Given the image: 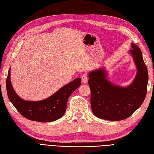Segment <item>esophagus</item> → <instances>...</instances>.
<instances>
[{
	"label": "esophagus",
	"instance_id": "esophagus-1",
	"mask_svg": "<svg viewBox=\"0 0 154 154\" xmlns=\"http://www.w3.org/2000/svg\"><path fill=\"white\" fill-rule=\"evenodd\" d=\"M82 81L83 83H86L88 81V76L87 74H83L82 76Z\"/></svg>",
	"mask_w": 154,
	"mask_h": 154
}]
</instances>
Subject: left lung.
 I'll list each match as a JSON object with an SVG mask.
<instances>
[{
	"instance_id": "8db88e82",
	"label": "left lung",
	"mask_w": 154,
	"mask_h": 154,
	"mask_svg": "<svg viewBox=\"0 0 154 154\" xmlns=\"http://www.w3.org/2000/svg\"><path fill=\"white\" fill-rule=\"evenodd\" d=\"M132 56L137 74L131 84L122 87L109 80L104 68L88 73L91 88V104L96 117L109 121H120L128 118L141 106L145 99L148 81V70L138 46L131 43Z\"/></svg>"
}]
</instances>
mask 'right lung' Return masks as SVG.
Listing matches in <instances>:
<instances>
[{
	"mask_svg": "<svg viewBox=\"0 0 154 154\" xmlns=\"http://www.w3.org/2000/svg\"><path fill=\"white\" fill-rule=\"evenodd\" d=\"M10 68L6 79L8 98L18 112L24 117L35 122L48 123L62 118L66 112L67 100L72 93L81 85L78 78L63 86L49 97L40 101L23 100L14 91L10 78Z\"/></svg>",
	"mask_w": 154,
	"mask_h": 154,
	"instance_id": "obj_1",
	"label": "right lung"
}]
</instances>
